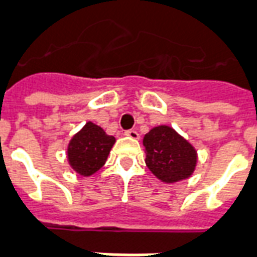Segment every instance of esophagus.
Returning a JSON list of instances; mask_svg holds the SVG:
<instances>
[{"mask_svg":"<svg viewBox=\"0 0 257 257\" xmlns=\"http://www.w3.org/2000/svg\"><path fill=\"white\" fill-rule=\"evenodd\" d=\"M125 135L128 137H131V139H139V133H137L136 129H128V131L125 132Z\"/></svg>","mask_w":257,"mask_h":257,"instance_id":"34e87169","label":"esophagus"}]
</instances>
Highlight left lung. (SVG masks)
Wrapping results in <instances>:
<instances>
[{"instance_id": "obj_1", "label": "left lung", "mask_w": 257, "mask_h": 257, "mask_svg": "<svg viewBox=\"0 0 257 257\" xmlns=\"http://www.w3.org/2000/svg\"><path fill=\"white\" fill-rule=\"evenodd\" d=\"M146 164L158 179L175 183L187 179L197 166V151L171 126L159 125L143 139Z\"/></svg>"}]
</instances>
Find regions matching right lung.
<instances>
[{
    "label": "right lung",
    "mask_w": 257,
    "mask_h": 257,
    "mask_svg": "<svg viewBox=\"0 0 257 257\" xmlns=\"http://www.w3.org/2000/svg\"><path fill=\"white\" fill-rule=\"evenodd\" d=\"M115 139L91 121L74 135L67 148L68 163L79 175L90 176L102 167Z\"/></svg>",
    "instance_id": "obj_1"
}]
</instances>
